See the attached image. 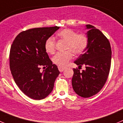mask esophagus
Here are the masks:
<instances>
[{"instance_id": "obj_1", "label": "esophagus", "mask_w": 123, "mask_h": 123, "mask_svg": "<svg viewBox=\"0 0 123 123\" xmlns=\"http://www.w3.org/2000/svg\"><path fill=\"white\" fill-rule=\"evenodd\" d=\"M65 67H62V66H58V69H59V72H63V71H64V70H65Z\"/></svg>"}]
</instances>
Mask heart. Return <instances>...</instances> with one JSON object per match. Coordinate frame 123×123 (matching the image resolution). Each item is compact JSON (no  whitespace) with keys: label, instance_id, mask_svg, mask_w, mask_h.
<instances>
[{"label":"heart","instance_id":"b5f03b06","mask_svg":"<svg viewBox=\"0 0 123 123\" xmlns=\"http://www.w3.org/2000/svg\"><path fill=\"white\" fill-rule=\"evenodd\" d=\"M58 36L62 39L67 42L65 49L68 50L64 52H58L53 56V62L59 66H64L73 58V53L78 55L82 54L86 50L88 45V37L83 33L77 34L73 30L66 28L59 31ZM55 40L50 37L45 42L46 51L53 54L55 51Z\"/></svg>","mask_w":123,"mask_h":123}]
</instances>
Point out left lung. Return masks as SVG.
<instances>
[{
  "label": "left lung",
  "mask_w": 123,
  "mask_h": 123,
  "mask_svg": "<svg viewBox=\"0 0 123 123\" xmlns=\"http://www.w3.org/2000/svg\"><path fill=\"white\" fill-rule=\"evenodd\" d=\"M88 45L83 54L74 62L79 67L73 68L72 83L76 94L89 98L98 93L105 84L111 65V44L103 33L91 25H86ZM82 65L86 70L80 72Z\"/></svg>",
  "instance_id": "left-lung-1"
}]
</instances>
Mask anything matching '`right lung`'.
I'll use <instances>...</instances> for the list:
<instances>
[{"mask_svg":"<svg viewBox=\"0 0 123 123\" xmlns=\"http://www.w3.org/2000/svg\"><path fill=\"white\" fill-rule=\"evenodd\" d=\"M59 28L42 27L21 32L14 40L10 52V67L15 82L29 98L41 100L53 89L60 72L45 49L46 40ZM46 69L41 72L40 67Z\"/></svg>","mask_w":123,"mask_h":123,"instance_id":"obj_1","label":"right lung"}]
</instances>
